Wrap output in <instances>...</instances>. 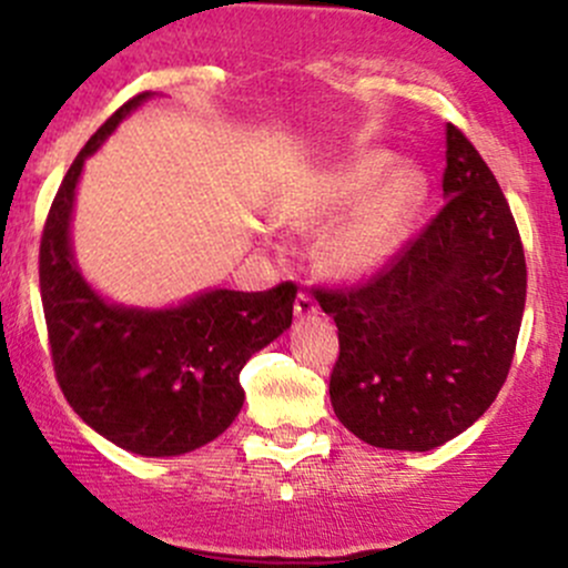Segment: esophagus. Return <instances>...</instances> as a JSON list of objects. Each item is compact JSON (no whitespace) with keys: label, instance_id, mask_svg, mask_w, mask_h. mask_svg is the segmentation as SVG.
Listing matches in <instances>:
<instances>
[{"label":"esophagus","instance_id":"34e87169","mask_svg":"<svg viewBox=\"0 0 568 568\" xmlns=\"http://www.w3.org/2000/svg\"><path fill=\"white\" fill-rule=\"evenodd\" d=\"M317 310H321V306H317V302L310 296V293H304V291L298 293L296 304H293V312H296V317H315Z\"/></svg>","mask_w":568,"mask_h":568}]
</instances>
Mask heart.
Instances as JSON below:
<instances>
[{
    "label": "heart",
    "instance_id": "heart-1",
    "mask_svg": "<svg viewBox=\"0 0 568 568\" xmlns=\"http://www.w3.org/2000/svg\"><path fill=\"white\" fill-rule=\"evenodd\" d=\"M387 152L357 154L317 175L293 192L285 202V216L304 230H331L352 216L331 234L323 247V262L338 277H368L406 243L410 224L427 200V179L416 168H395Z\"/></svg>",
    "mask_w": 568,
    "mask_h": 568
}]
</instances>
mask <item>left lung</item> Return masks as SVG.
<instances>
[{
  "label": "left lung",
  "mask_w": 568,
  "mask_h": 568,
  "mask_svg": "<svg viewBox=\"0 0 568 568\" xmlns=\"http://www.w3.org/2000/svg\"><path fill=\"white\" fill-rule=\"evenodd\" d=\"M438 216L355 288H317L338 328L331 406L361 440L429 452L491 406L526 304V258L478 149L446 128Z\"/></svg>",
  "instance_id": "obj_1"
}]
</instances>
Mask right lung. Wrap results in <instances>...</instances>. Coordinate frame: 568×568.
I'll return each instance as SVG.
<instances>
[{
    "instance_id": "add662e5",
    "label": "right lung",
    "mask_w": 568,
    "mask_h": 568,
    "mask_svg": "<svg viewBox=\"0 0 568 568\" xmlns=\"http://www.w3.org/2000/svg\"><path fill=\"white\" fill-rule=\"evenodd\" d=\"M139 93L90 135L50 205L39 245V291L55 379L84 425L141 456H179L219 438L243 408L240 371L288 328L296 285L216 288L171 310L101 298L71 253L82 165L135 106Z\"/></svg>"
}]
</instances>
